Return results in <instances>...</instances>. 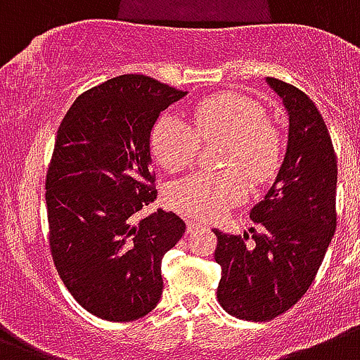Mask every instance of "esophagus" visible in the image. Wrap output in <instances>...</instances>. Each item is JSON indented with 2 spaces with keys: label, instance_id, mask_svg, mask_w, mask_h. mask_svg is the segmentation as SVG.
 <instances>
[{
  "label": "esophagus",
  "instance_id": "1",
  "mask_svg": "<svg viewBox=\"0 0 360 360\" xmlns=\"http://www.w3.org/2000/svg\"><path fill=\"white\" fill-rule=\"evenodd\" d=\"M197 231H208V225L200 224L197 219H188V233H197Z\"/></svg>",
  "mask_w": 360,
  "mask_h": 360
}]
</instances>
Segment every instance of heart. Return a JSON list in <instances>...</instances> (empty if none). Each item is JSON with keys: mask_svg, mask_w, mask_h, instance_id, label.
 I'll use <instances>...</instances> for the list:
<instances>
[{"mask_svg": "<svg viewBox=\"0 0 360 360\" xmlns=\"http://www.w3.org/2000/svg\"><path fill=\"white\" fill-rule=\"evenodd\" d=\"M224 141V171H199L180 178L167 193L169 205L184 216L219 218L246 197V182L263 184L281 161V135L263 105L240 94L205 97L191 110V125L163 114L152 127L150 146L165 171H182L195 160L200 142Z\"/></svg>", "mask_w": 360, "mask_h": 360, "instance_id": "heart-1", "label": "heart"}]
</instances>
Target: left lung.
<instances>
[{
  "label": "left lung",
  "mask_w": 360,
  "mask_h": 360,
  "mask_svg": "<svg viewBox=\"0 0 360 360\" xmlns=\"http://www.w3.org/2000/svg\"><path fill=\"white\" fill-rule=\"evenodd\" d=\"M289 114L283 163L253 206L246 235L214 231L218 300L233 317L270 321L308 291L336 229V154L323 116L297 86L266 79Z\"/></svg>",
  "instance_id": "1"
}]
</instances>
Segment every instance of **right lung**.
Returning a JSON list of instances; mask_svg holds the SVG:
<instances>
[{
  "label": "right lung",
  "instance_id": "1",
  "mask_svg": "<svg viewBox=\"0 0 360 360\" xmlns=\"http://www.w3.org/2000/svg\"><path fill=\"white\" fill-rule=\"evenodd\" d=\"M184 96L144 75H122L77 97L56 135L44 184L50 252L69 293L105 321L154 310L163 255L186 233L174 212L136 218L158 197L152 127Z\"/></svg>",
  "mask_w": 360,
  "mask_h": 360
}]
</instances>
